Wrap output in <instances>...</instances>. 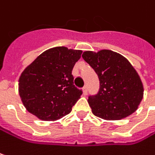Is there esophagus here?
Instances as JSON below:
<instances>
[{
  "label": "esophagus",
  "mask_w": 155,
  "mask_h": 155,
  "mask_svg": "<svg viewBox=\"0 0 155 155\" xmlns=\"http://www.w3.org/2000/svg\"><path fill=\"white\" fill-rule=\"evenodd\" d=\"M83 94L84 95H87V86H84L83 88Z\"/></svg>",
  "instance_id": "esophagus-1"
}]
</instances>
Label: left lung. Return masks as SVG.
Instances as JSON below:
<instances>
[{
	"label": "left lung",
	"mask_w": 155,
	"mask_h": 155,
	"mask_svg": "<svg viewBox=\"0 0 155 155\" xmlns=\"http://www.w3.org/2000/svg\"><path fill=\"white\" fill-rule=\"evenodd\" d=\"M82 57L100 80L98 94L88 98L94 116L114 121L134 113L143 99L144 87L130 62L122 54L107 49L85 51Z\"/></svg>",
	"instance_id": "8db88e82"
}]
</instances>
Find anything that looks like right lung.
I'll list each match as a JSON object with an SVG mask.
<instances>
[{
    "label": "right lung",
    "mask_w": 155,
    "mask_h": 155,
    "mask_svg": "<svg viewBox=\"0 0 155 155\" xmlns=\"http://www.w3.org/2000/svg\"><path fill=\"white\" fill-rule=\"evenodd\" d=\"M81 54V50L53 48L24 70L18 92L28 112L43 121H56L71 113L82 94L71 74Z\"/></svg>",
    "instance_id": "add662e5"
}]
</instances>
